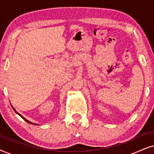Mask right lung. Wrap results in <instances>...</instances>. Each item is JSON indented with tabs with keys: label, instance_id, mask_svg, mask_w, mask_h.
Wrapping results in <instances>:
<instances>
[{
	"label": "right lung",
	"instance_id": "obj_1",
	"mask_svg": "<svg viewBox=\"0 0 154 154\" xmlns=\"http://www.w3.org/2000/svg\"><path fill=\"white\" fill-rule=\"evenodd\" d=\"M12 109H13V110L14 111V112H15L16 113H17V114H18L19 116H21V117H22V119H24L25 121H26V122H27V123H29V124H32V125H38V124H35V123H32V122H30V121H28V120H26V119H24V117H23L22 115H20V113H19L17 112V111H16V110H15V109H14V107H13V106H12Z\"/></svg>",
	"mask_w": 154,
	"mask_h": 154
}]
</instances>
